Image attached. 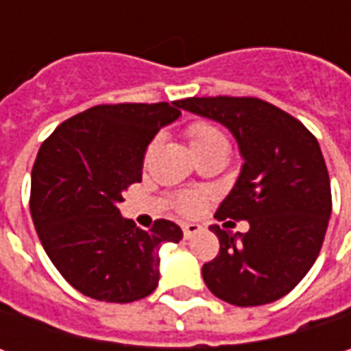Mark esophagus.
Instances as JSON below:
<instances>
[{"mask_svg": "<svg viewBox=\"0 0 351 351\" xmlns=\"http://www.w3.org/2000/svg\"><path fill=\"white\" fill-rule=\"evenodd\" d=\"M201 230V226L199 224H183V236L189 240V238H193Z\"/></svg>", "mask_w": 351, "mask_h": 351, "instance_id": "esophagus-1", "label": "esophagus"}]
</instances>
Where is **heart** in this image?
I'll return each instance as SVG.
<instances>
[{
    "label": "heart",
    "mask_w": 351,
    "mask_h": 351,
    "mask_svg": "<svg viewBox=\"0 0 351 351\" xmlns=\"http://www.w3.org/2000/svg\"><path fill=\"white\" fill-rule=\"evenodd\" d=\"M185 136L197 158L217 148H226V138L221 132V128H217L209 121H193L185 128ZM154 144L156 142H152L148 146L146 156H150V152L154 150ZM203 199H205L203 193H180L173 197V207L182 215H195L197 210L203 207Z\"/></svg>",
    "instance_id": "b5f03b06"
}]
</instances>
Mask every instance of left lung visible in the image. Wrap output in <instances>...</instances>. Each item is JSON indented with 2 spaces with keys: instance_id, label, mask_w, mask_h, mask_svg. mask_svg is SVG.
Returning <instances> with one entry per match:
<instances>
[{
  "instance_id": "left-lung-1",
  "label": "left lung",
  "mask_w": 351,
  "mask_h": 351,
  "mask_svg": "<svg viewBox=\"0 0 351 351\" xmlns=\"http://www.w3.org/2000/svg\"><path fill=\"white\" fill-rule=\"evenodd\" d=\"M178 107L224 125L244 158L215 217L248 221L250 230L210 226L221 250L203 265L205 285L236 306L274 303L313 267L328 228L330 178L318 141L301 121L258 97H187Z\"/></svg>"
}]
</instances>
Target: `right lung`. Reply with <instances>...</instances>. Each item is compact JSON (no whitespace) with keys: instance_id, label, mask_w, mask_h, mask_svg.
Returning <instances> with one entry per match:
<instances>
[{"instance_id":"add662e5","label":"right lung","mask_w":351,"mask_h":351,"mask_svg":"<svg viewBox=\"0 0 351 351\" xmlns=\"http://www.w3.org/2000/svg\"><path fill=\"white\" fill-rule=\"evenodd\" d=\"M182 115L178 101L95 105L56 127L31 173V217L50 262L86 297L132 303L160 279V248L182 228L156 221L150 230L121 217L117 205L142 180L156 132Z\"/></svg>"}]
</instances>
